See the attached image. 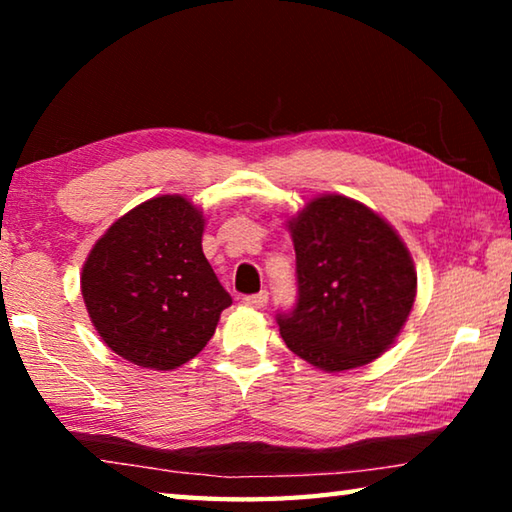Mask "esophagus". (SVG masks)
<instances>
[{"instance_id":"esophagus-1","label":"esophagus","mask_w":512,"mask_h":512,"mask_svg":"<svg viewBox=\"0 0 512 512\" xmlns=\"http://www.w3.org/2000/svg\"><path fill=\"white\" fill-rule=\"evenodd\" d=\"M241 302H244V305H248V307L262 309V307H266V302H268V293L259 291V293H253V296H244V298H241Z\"/></svg>"}]
</instances>
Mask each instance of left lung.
<instances>
[{
	"label": "left lung",
	"instance_id": "left-lung-1",
	"mask_svg": "<svg viewBox=\"0 0 512 512\" xmlns=\"http://www.w3.org/2000/svg\"><path fill=\"white\" fill-rule=\"evenodd\" d=\"M298 300L277 325L287 348L325 372L366 366L391 348L411 314L418 275L400 235L339 194L289 221Z\"/></svg>",
	"mask_w": 512,
	"mask_h": 512
}]
</instances>
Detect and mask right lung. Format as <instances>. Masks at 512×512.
<instances>
[{
	"label": "right lung",
	"instance_id": "1",
	"mask_svg": "<svg viewBox=\"0 0 512 512\" xmlns=\"http://www.w3.org/2000/svg\"><path fill=\"white\" fill-rule=\"evenodd\" d=\"M203 212L151 198L110 225L83 264L81 293L103 343L142 368L173 370L212 339L230 293L203 255Z\"/></svg>",
	"mask_w": 512,
	"mask_h": 512
}]
</instances>
